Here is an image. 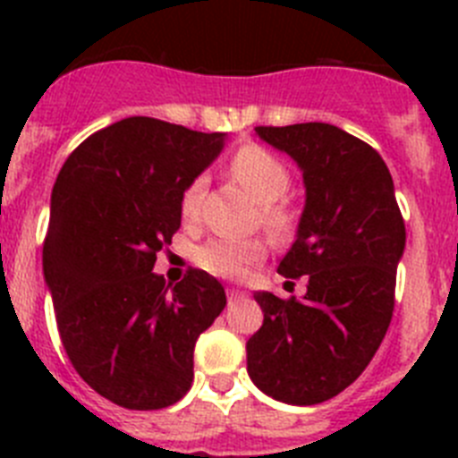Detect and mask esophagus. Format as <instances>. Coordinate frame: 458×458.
<instances>
[{
  "mask_svg": "<svg viewBox=\"0 0 458 458\" xmlns=\"http://www.w3.org/2000/svg\"><path fill=\"white\" fill-rule=\"evenodd\" d=\"M226 295H229V302H238V301H242V298H245V293H242V291H238V289H229V291H226Z\"/></svg>",
  "mask_w": 458,
  "mask_h": 458,
  "instance_id": "1",
  "label": "esophagus"
}]
</instances>
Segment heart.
<instances>
[{
    "label": "heart",
    "mask_w": 458,
    "mask_h": 458,
    "mask_svg": "<svg viewBox=\"0 0 458 458\" xmlns=\"http://www.w3.org/2000/svg\"><path fill=\"white\" fill-rule=\"evenodd\" d=\"M232 176L252 194L259 204H264V222L270 232L282 236L291 229V213L284 206L275 204L286 194L291 185V174L286 165L279 160L268 148L248 144L233 153ZM204 194V179L197 176L190 181L188 188L181 194V216L183 220H194L199 216V201ZM266 248L261 241H217L206 242L204 248L197 250V264L217 277H241L252 264L264 257Z\"/></svg>",
    "instance_id": "obj_1"
}]
</instances>
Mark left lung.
I'll return each instance as SVG.
<instances>
[{
  "label": "left lung",
  "mask_w": 458,
  "mask_h": 458,
  "mask_svg": "<svg viewBox=\"0 0 458 458\" xmlns=\"http://www.w3.org/2000/svg\"><path fill=\"white\" fill-rule=\"evenodd\" d=\"M254 131L302 172L305 208L277 273L307 275V293H254L264 326L248 339V374L277 402L314 406L346 390L386 337L406 226L369 144L330 123Z\"/></svg>",
  "instance_id": "1"
}]
</instances>
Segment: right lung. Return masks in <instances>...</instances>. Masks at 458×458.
Listing matches in <instances>:
<instances>
[{
    "instance_id": "1",
    "label": "right lung",
    "mask_w": 458,
    "mask_h": 458,
    "mask_svg": "<svg viewBox=\"0 0 458 458\" xmlns=\"http://www.w3.org/2000/svg\"><path fill=\"white\" fill-rule=\"evenodd\" d=\"M225 132L128 116L68 156L50 199L43 275L68 360L116 406L157 411L192 386L194 344L226 305L192 268L153 273L181 226V194L225 147Z\"/></svg>"
}]
</instances>
